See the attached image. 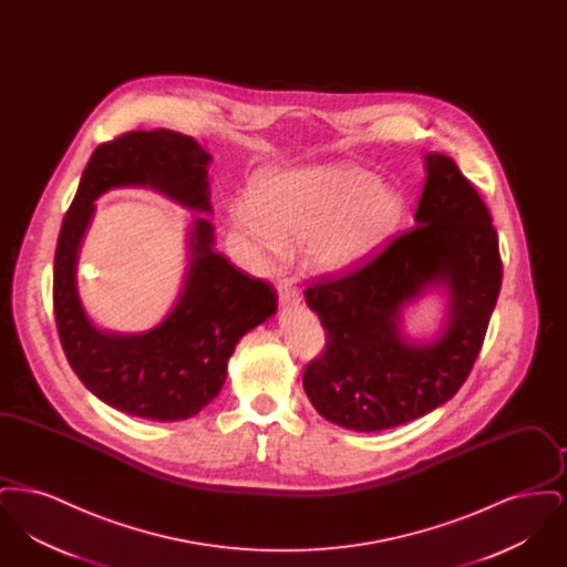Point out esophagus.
I'll use <instances>...</instances> for the list:
<instances>
[{"mask_svg":"<svg viewBox=\"0 0 567 567\" xmlns=\"http://www.w3.org/2000/svg\"><path fill=\"white\" fill-rule=\"evenodd\" d=\"M276 289H278V297L282 303H299V291L291 278H287V276L276 278Z\"/></svg>","mask_w":567,"mask_h":567,"instance_id":"obj_1","label":"esophagus"}]
</instances>
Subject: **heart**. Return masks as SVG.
<instances>
[{
    "instance_id": "1",
    "label": "heart",
    "mask_w": 567,
    "mask_h": 567,
    "mask_svg": "<svg viewBox=\"0 0 567 567\" xmlns=\"http://www.w3.org/2000/svg\"><path fill=\"white\" fill-rule=\"evenodd\" d=\"M229 215L259 255L301 244L303 264L327 274L370 257L398 229L404 199L359 165L324 163L259 174Z\"/></svg>"
}]
</instances>
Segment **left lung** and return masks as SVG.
<instances>
[{"label": "left lung", "mask_w": 567, "mask_h": 567, "mask_svg": "<svg viewBox=\"0 0 567 567\" xmlns=\"http://www.w3.org/2000/svg\"><path fill=\"white\" fill-rule=\"evenodd\" d=\"M416 227L344 274L308 282L324 349L306 365L303 391L327 421L380 432L449 402L485 342L502 289V257L481 193L453 157L427 155ZM432 284L452 289V315L432 346L396 331L399 308Z\"/></svg>", "instance_id": "8db88e82"}]
</instances>
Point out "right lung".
<instances>
[{"label": "right lung", "instance_id": "add662e5", "mask_svg": "<svg viewBox=\"0 0 567 567\" xmlns=\"http://www.w3.org/2000/svg\"><path fill=\"white\" fill-rule=\"evenodd\" d=\"M208 162L210 155L193 137L167 130L102 142L61 223L53 271L61 347L93 395L132 416L181 421L197 414L218 395L238 340L276 312V289L213 250L215 234L206 218L195 220L183 297L159 327L140 336L104 333L82 312L74 274L93 199L112 187L142 185L195 210H210Z\"/></svg>", "mask_w": 567, "mask_h": 567}]
</instances>
